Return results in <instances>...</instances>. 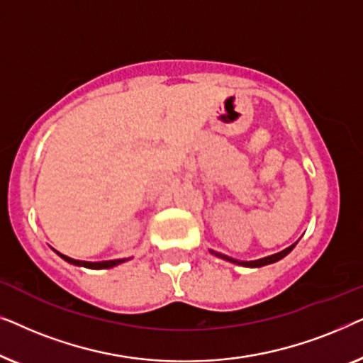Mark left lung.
Returning <instances> with one entry per match:
<instances>
[{
  "mask_svg": "<svg viewBox=\"0 0 363 363\" xmlns=\"http://www.w3.org/2000/svg\"><path fill=\"white\" fill-rule=\"evenodd\" d=\"M296 245H297V242H294V245H291L289 247H286L284 251L276 252V255L267 256V257H261V259H256V261H238V259H233V257H230V256H225V255H221V252H216V251H213V250H210V252H211V255L218 256V257H221V259H226V261L233 262V264H238V266H246V267H261V266L272 264V262H276V261L282 259V257L287 256L292 250H294V246H296Z\"/></svg>",
  "mask_w": 363,
  "mask_h": 363,
  "instance_id": "obj_1",
  "label": "left lung"
}]
</instances>
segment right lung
I'll return each mask as SVG.
<instances>
[{"instance_id":"right-lung-1","label":"right lung","mask_w":363,"mask_h":363,"mask_svg":"<svg viewBox=\"0 0 363 363\" xmlns=\"http://www.w3.org/2000/svg\"><path fill=\"white\" fill-rule=\"evenodd\" d=\"M57 252V251H56ZM59 256L62 257L64 261L71 262L74 266H82V267H89V269H108V267H113L121 262H125L127 259H112V261H99V262H91V261H79V259H72V257L64 256L61 252H57Z\"/></svg>"}]
</instances>
